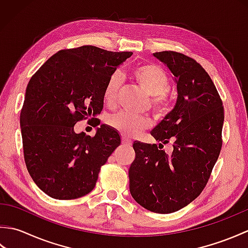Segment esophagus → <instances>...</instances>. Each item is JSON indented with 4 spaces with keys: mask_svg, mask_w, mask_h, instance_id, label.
Listing matches in <instances>:
<instances>
[{
    "mask_svg": "<svg viewBox=\"0 0 248 248\" xmlns=\"http://www.w3.org/2000/svg\"><path fill=\"white\" fill-rule=\"evenodd\" d=\"M121 143H123L124 145L130 146L131 144H132V141H131V140H130V139L125 138V136H123V138H121Z\"/></svg>",
    "mask_w": 248,
    "mask_h": 248,
    "instance_id": "1",
    "label": "esophagus"
}]
</instances>
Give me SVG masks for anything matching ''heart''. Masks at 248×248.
<instances>
[{
    "instance_id": "1",
    "label": "heart",
    "mask_w": 248,
    "mask_h": 248,
    "mask_svg": "<svg viewBox=\"0 0 248 248\" xmlns=\"http://www.w3.org/2000/svg\"><path fill=\"white\" fill-rule=\"evenodd\" d=\"M130 76L144 91L151 96V105L156 112L165 113L170 108V99L166 92L170 82L167 72L154 62H145L134 67ZM120 80L117 75L108 78L103 91V100L108 107H114L117 101ZM108 124L114 130L125 136H135L141 131L151 127V120L143 116L129 112H120L108 119Z\"/></svg>"
}]
</instances>
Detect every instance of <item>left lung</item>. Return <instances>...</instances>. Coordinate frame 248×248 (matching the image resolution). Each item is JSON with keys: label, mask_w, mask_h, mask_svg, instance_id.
Segmentation results:
<instances>
[{"label": "left lung", "mask_w": 248, "mask_h": 248, "mask_svg": "<svg viewBox=\"0 0 248 248\" xmlns=\"http://www.w3.org/2000/svg\"><path fill=\"white\" fill-rule=\"evenodd\" d=\"M175 76V108L151 131L160 145L134 141L130 193L141 207L172 213L191 203L207 186L222 149L224 107L211 78L192 57L175 51L154 53ZM173 141V152L161 151Z\"/></svg>", "instance_id": "8db88e82"}]
</instances>
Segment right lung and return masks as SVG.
Segmentation results:
<instances>
[{
  "label": "right lung",
  "mask_w": 248,
  "mask_h": 248,
  "mask_svg": "<svg viewBox=\"0 0 248 248\" xmlns=\"http://www.w3.org/2000/svg\"><path fill=\"white\" fill-rule=\"evenodd\" d=\"M132 54L93 46L64 49L31 78L20 114L24 161L50 197L76 199L92 192L100 168L120 145L117 131L105 124L93 138L73 127L101 113L108 78Z\"/></svg>",
  "instance_id": "right-lung-1"
}]
</instances>
